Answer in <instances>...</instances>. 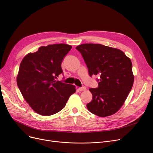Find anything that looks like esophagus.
I'll list each match as a JSON object with an SVG mask.
<instances>
[{
	"instance_id": "1",
	"label": "esophagus",
	"mask_w": 153,
	"mask_h": 153,
	"mask_svg": "<svg viewBox=\"0 0 153 153\" xmlns=\"http://www.w3.org/2000/svg\"><path fill=\"white\" fill-rule=\"evenodd\" d=\"M79 91H84L86 90V87H79Z\"/></svg>"
}]
</instances>
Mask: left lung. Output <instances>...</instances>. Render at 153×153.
Returning <instances> with one entry per match:
<instances>
[{
    "label": "left lung",
    "mask_w": 153,
    "mask_h": 153,
    "mask_svg": "<svg viewBox=\"0 0 153 153\" xmlns=\"http://www.w3.org/2000/svg\"><path fill=\"white\" fill-rule=\"evenodd\" d=\"M90 76L99 75L98 88H91L92 100L87 104L92 114L101 117L115 114L122 107L134 82L131 59L117 48L100 44L77 46Z\"/></svg>",
    "instance_id": "left-lung-1"
}]
</instances>
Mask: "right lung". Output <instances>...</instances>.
<instances>
[{
	"mask_svg": "<svg viewBox=\"0 0 153 153\" xmlns=\"http://www.w3.org/2000/svg\"><path fill=\"white\" fill-rule=\"evenodd\" d=\"M72 46L66 44L41 46L22 59L17 82L30 107L36 113L50 116L64 107L76 87L55 80L62 73V61Z\"/></svg>",
	"mask_w": 153,
	"mask_h": 153,
	"instance_id": "add662e5",
	"label": "right lung"
}]
</instances>
